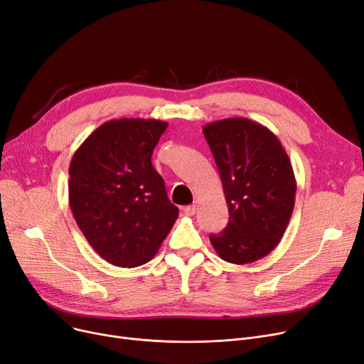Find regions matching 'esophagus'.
<instances>
[{
  "label": "esophagus",
  "mask_w": 364,
  "mask_h": 364,
  "mask_svg": "<svg viewBox=\"0 0 364 364\" xmlns=\"http://www.w3.org/2000/svg\"><path fill=\"white\" fill-rule=\"evenodd\" d=\"M198 211V207L196 205H187V207L183 208V213L187 215V217H193Z\"/></svg>",
  "instance_id": "34e87169"
}]
</instances>
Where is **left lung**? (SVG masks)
Instances as JSON below:
<instances>
[{"label": "left lung", "instance_id": "left-lung-1", "mask_svg": "<svg viewBox=\"0 0 364 364\" xmlns=\"http://www.w3.org/2000/svg\"><path fill=\"white\" fill-rule=\"evenodd\" d=\"M217 164L229 223L211 235L220 259L252 263L279 244L296 198V178L287 151L266 126L245 117H230L203 126Z\"/></svg>", "mask_w": 364, "mask_h": 364}]
</instances>
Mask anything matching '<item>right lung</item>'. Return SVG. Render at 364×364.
Instances as JSON below:
<instances>
[{"label":"right lung","mask_w":364,"mask_h":364,"mask_svg":"<svg viewBox=\"0 0 364 364\" xmlns=\"http://www.w3.org/2000/svg\"><path fill=\"white\" fill-rule=\"evenodd\" d=\"M168 123L109 120L78 147L70 164L68 199L85 238L120 267L147 263L178 217L151 154Z\"/></svg>","instance_id":"add662e5"}]
</instances>
